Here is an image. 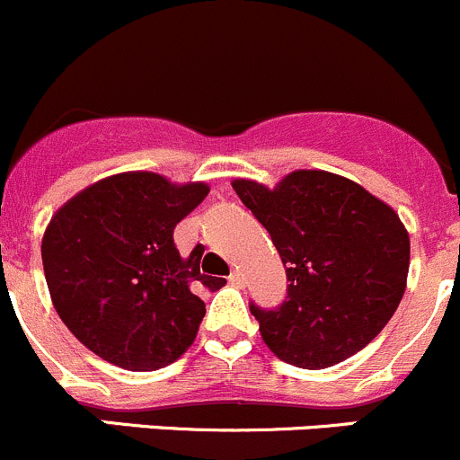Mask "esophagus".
<instances>
[{
	"mask_svg": "<svg viewBox=\"0 0 460 460\" xmlns=\"http://www.w3.org/2000/svg\"><path fill=\"white\" fill-rule=\"evenodd\" d=\"M228 281L232 286H236V288H241V286L245 284V277H243V272H239V270H232L230 272V277H228Z\"/></svg>",
	"mask_w": 460,
	"mask_h": 460,
	"instance_id": "1",
	"label": "esophagus"
}]
</instances>
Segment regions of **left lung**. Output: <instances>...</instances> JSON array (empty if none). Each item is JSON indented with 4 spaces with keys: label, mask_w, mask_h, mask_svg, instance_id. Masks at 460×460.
Listing matches in <instances>:
<instances>
[{
    "label": "left lung",
    "mask_w": 460,
    "mask_h": 460,
    "mask_svg": "<svg viewBox=\"0 0 460 460\" xmlns=\"http://www.w3.org/2000/svg\"><path fill=\"white\" fill-rule=\"evenodd\" d=\"M232 188L268 230L290 281L277 311L250 306L266 347L313 371L362 351L407 288L409 232L398 212L324 170H295L275 188L234 179Z\"/></svg>",
    "instance_id": "obj_1"
}]
</instances>
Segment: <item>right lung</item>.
Masks as SVG:
<instances>
[{
	"instance_id": "obj_1",
	"label": "right lung",
	"mask_w": 460,
	"mask_h": 460,
	"mask_svg": "<svg viewBox=\"0 0 460 460\" xmlns=\"http://www.w3.org/2000/svg\"><path fill=\"white\" fill-rule=\"evenodd\" d=\"M210 188L172 183L156 172L107 176L49 221L42 263L51 302L89 351L127 371L179 360L199 333L203 290L221 277L201 270V250H176L174 228Z\"/></svg>"
}]
</instances>
